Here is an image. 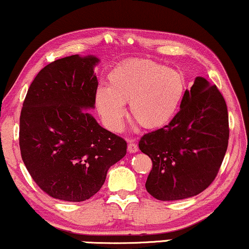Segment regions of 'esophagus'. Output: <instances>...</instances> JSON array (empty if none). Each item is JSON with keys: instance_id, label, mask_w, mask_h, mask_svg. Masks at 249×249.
<instances>
[{"instance_id": "obj_1", "label": "esophagus", "mask_w": 249, "mask_h": 249, "mask_svg": "<svg viewBox=\"0 0 249 249\" xmlns=\"http://www.w3.org/2000/svg\"><path fill=\"white\" fill-rule=\"evenodd\" d=\"M127 151L130 152V153H137L138 152V145L136 142H128V145H127Z\"/></svg>"}]
</instances>
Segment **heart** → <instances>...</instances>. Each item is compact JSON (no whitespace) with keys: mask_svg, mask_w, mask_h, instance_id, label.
Wrapping results in <instances>:
<instances>
[{"mask_svg":"<svg viewBox=\"0 0 249 249\" xmlns=\"http://www.w3.org/2000/svg\"><path fill=\"white\" fill-rule=\"evenodd\" d=\"M107 86L95 91L97 111L112 131H119L128 103L133 119L145 128L163 126L175 116L185 91L184 76L146 60H131L107 75Z\"/></svg>","mask_w":249,"mask_h":249,"instance_id":"heart-1","label":"heart"}]
</instances>
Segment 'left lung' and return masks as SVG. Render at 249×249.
Masks as SVG:
<instances>
[{
  "instance_id": "left-lung-1",
  "label": "left lung",
  "mask_w": 249,
  "mask_h": 249,
  "mask_svg": "<svg viewBox=\"0 0 249 249\" xmlns=\"http://www.w3.org/2000/svg\"><path fill=\"white\" fill-rule=\"evenodd\" d=\"M229 134L223 95L197 76L168 125L140 139V151L153 162L146 190L159 200L189 198L204 191L220 168Z\"/></svg>"
}]
</instances>
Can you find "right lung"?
<instances>
[{
  "mask_svg": "<svg viewBox=\"0 0 249 249\" xmlns=\"http://www.w3.org/2000/svg\"><path fill=\"white\" fill-rule=\"evenodd\" d=\"M95 55L66 56L38 73L24 100L19 147L26 169L53 198L83 202L101 189L112 164L126 155V142L98 124Z\"/></svg>",
  "mask_w": 249,
  "mask_h": 249,
  "instance_id": "right-lung-1",
  "label": "right lung"
}]
</instances>
